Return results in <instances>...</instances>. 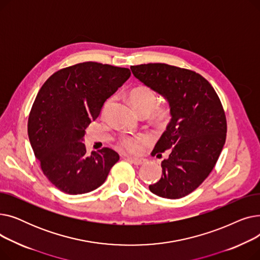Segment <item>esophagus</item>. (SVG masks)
Segmentation results:
<instances>
[{"instance_id":"34e87169","label":"esophagus","mask_w":260,"mask_h":260,"mask_svg":"<svg viewBox=\"0 0 260 260\" xmlns=\"http://www.w3.org/2000/svg\"><path fill=\"white\" fill-rule=\"evenodd\" d=\"M132 163H134L135 166H141L143 163L146 162V159L143 158H135V157H129V156H125Z\"/></svg>"}]
</instances>
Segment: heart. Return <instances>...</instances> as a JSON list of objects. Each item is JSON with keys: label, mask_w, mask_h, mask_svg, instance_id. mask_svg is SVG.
<instances>
[{"label": "heart", "mask_w": 260, "mask_h": 260, "mask_svg": "<svg viewBox=\"0 0 260 260\" xmlns=\"http://www.w3.org/2000/svg\"><path fill=\"white\" fill-rule=\"evenodd\" d=\"M128 101L133 108L138 114L151 113L157 104V94L151 87L140 84L132 88L128 92ZM171 116L169 106L163 105L158 107L154 113V119L159 124L166 123ZM144 141L143 137H123L120 139L122 148L129 153H138Z\"/></svg>", "instance_id": "1"}]
</instances>
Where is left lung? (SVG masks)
Segmentation results:
<instances>
[{
    "instance_id": "left-lung-1",
    "label": "left lung",
    "mask_w": 260,
    "mask_h": 260,
    "mask_svg": "<svg viewBox=\"0 0 260 260\" xmlns=\"http://www.w3.org/2000/svg\"><path fill=\"white\" fill-rule=\"evenodd\" d=\"M143 84L162 94L172 120L155 145L161 157V179L149 185L155 195L179 199L195 190L213 171L226 138V118L221 101L201 75L165 63L131 66Z\"/></svg>"
}]
</instances>
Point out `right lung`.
<instances>
[{
	"label": "right lung",
	"mask_w": 260,
	"mask_h": 260,
	"mask_svg": "<svg viewBox=\"0 0 260 260\" xmlns=\"http://www.w3.org/2000/svg\"><path fill=\"white\" fill-rule=\"evenodd\" d=\"M129 77L128 68L83 62L56 72L39 90L27 131L41 170L61 192H91L118 162L114 149L103 147L88 155L82 141L105 101Z\"/></svg>",
	"instance_id": "right-lung-1"
}]
</instances>
